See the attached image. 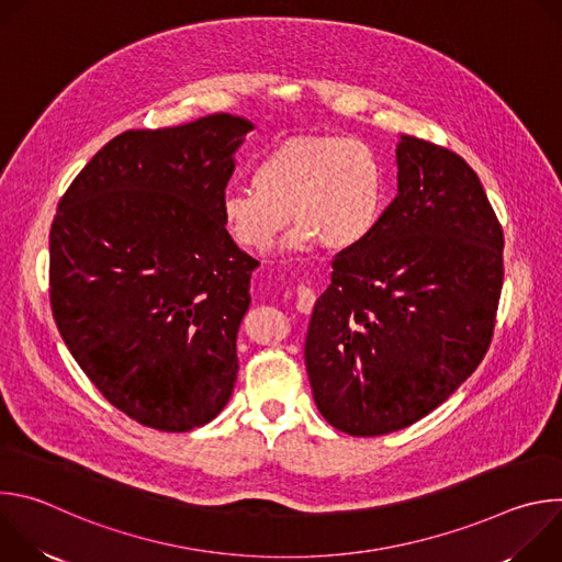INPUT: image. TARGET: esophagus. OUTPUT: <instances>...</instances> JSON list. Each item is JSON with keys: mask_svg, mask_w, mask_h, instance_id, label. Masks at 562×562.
Listing matches in <instances>:
<instances>
[{"mask_svg": "<svg viewBox=\"0 0 562 562\" xmlns=\"http://www.w3.org/2000/svg\"><path fill=\"white\" fill-rule=\"evenodd\" d=\"M315 304V293L308 286H297L295 289V306L300 313H311Z\"/></svg>", "mask_w": 562, "mask_h": 562, "instance_id": "1", "label": "esophagus"}]
</instances>
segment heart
<instances>
[{
	"label": "heart",
	"mask_w": 562,
	"mask_h": 562,
	"mask_svg": "<svg viewBox=\"0 0 562 562\" xmlns=\"http://www.w3.org/2000/svg\"><path fill=\"white\" fill-rule=\"evenodd\" d=\"M386 206V171L378 150L351 135H302L280 142L251 169V189L222 198V222L249 254H267L286 213L284 247L306 254L351 251L375 233Z\"/></svg>",
	"instance_id": "b5f03b06"
}]
</instances>
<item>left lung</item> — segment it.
Instances as JSON below:
<instances>
[{
    "instance_id": "obj_1",
    "label": "left lung",
    "mask_w": 562,
    "mask_h": 562,
    "mask_svg": "<svg viewBox=\"0 0 562 562\" xmlns=\"http://www.w3.org/2000/svg\"><path fill=\"white\" fill-rule=\"evenodd\" d=\"M395 165V200L336 256L304 342L319 414L362 438L418 423L475 371L503 289V228L473 169L412 135Z\"/></svg>"
}]
</instances>
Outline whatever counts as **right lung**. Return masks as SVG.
I'll return each mask as SVG.
<instances>
[{
  "mask_svg": "<svg viewBox=\"0 0 562 562\" xmlns=\"http://www.w3.org/2000/svg\"><path fill=\"white\" fill-rule=\"evenodd\" d=\"M254 128L215 113L126 131L59 200L50 226L57 329L109 403L144 427L191 431L233 393L258 260L231 239L222 198Z\"/></svg>",
  "mask_w": 562,
  "mask_h": 562,
  "instance_id": "right-lung-1",
  "label": "right lung"
}]
</instances>
